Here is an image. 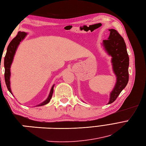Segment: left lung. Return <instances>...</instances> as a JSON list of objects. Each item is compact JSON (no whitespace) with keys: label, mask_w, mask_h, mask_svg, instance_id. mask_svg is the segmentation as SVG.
I'll return each mask as SVG.
<instances>
[{"label":"left lung","mask_w":146,"mask_h":146,"mask_svg":"<svg viewBox=\"0 0 146 146\" xmlns=\"http://www.w3.org/2000/svg\"><path fill=\"white\" fill-rule=\"evenodd\" d=\"M109 31L110 34L108 40H104L102 45L107 54L112 57V70L116 77V82L114 89L110 93L108 104L115 101L120 93L127 86L129 80V58L124 38L115 29H109Z\"/></svg>","instance_id":"8db88e82"}]
</instances>
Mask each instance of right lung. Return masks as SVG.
I'll use <instances>...</instances> for the list:
<instances>
[{
	"label": "right lung",
	"mask_w": 146,
	"mask_h": 146,
	"mask_svg": "<svg viewBox=\"0 0 146 146\" xmlns=\"http://www.w3.org/2000/svg\"><path fill=\"white\" fill-rule=\"evenodd\" d=\"M27 35V33H26V32H25L20 31L18 32V34L17 35V36L13 38L12 41L9 44V46L7 47V53H6L5 58H4L5 81L9 91L11 92L12 94V92L11 91V82H10V78H11V67L12 64L13 60H14V57L15 54L16 50H17L18 48V46H19V44H20L21 42L25 38V37H26ZM54 86L55 84H54L52 87L49 95H48V98L46 99V100H45L44 102L39 104L37 105L35 107L46 105L50 102V100L52 98V96Z\"/></svg>",
	"instance_id": "1"
}]
</instances>
